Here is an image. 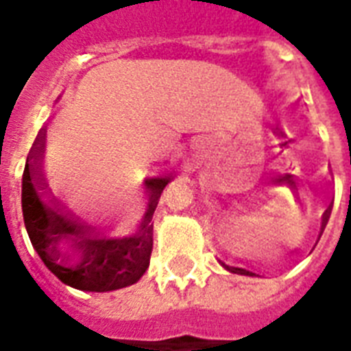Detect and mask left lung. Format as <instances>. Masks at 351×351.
<instances>
[{
    "label": "left lung",
    "instance_id": "8db88e82",
    "mask_svg": "<svg viewBox=\"0 0 351 351\" xmlns=\"http://www.w3.org/2000/svg\"><path fill=\"white\" fill-rule=\"evenodd\" d=\"M224 268H226V270H230V271H235V274H248V271H245V270H241V268H230V266H226V265H223Z\"/></svg>",
    "mask_w": 351,
    "mask_h": 351
}]
</instances>
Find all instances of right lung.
<instances>
[{
    "label": "right lung",
    "mask_w": 351,
    "mask_h": 351,
    "mask_svg": "<svg viewBox=\"0 0 351 351\" xmlns=\"http://www.w3.org/2000/svg\"><path fill=\"white\" fill-rule=\"evenodd\" d=\"M45 136L47 130L41 128L30 148L23 172L21 204L30 243L45 266L69 287L85 291H112L130 287L141 279L150 265L154 245L152 215L168 179L156 178L147 181L150 203L139 234L125 239L97 237L86 226L63 214L58 206L45 203L39 195L36 176L45 148ZM61 242L74 245L80 252V257L74 263L64 260L59 252Z\"/></svg>",
    "instance_id": "obj_1"
}]
</instances>
